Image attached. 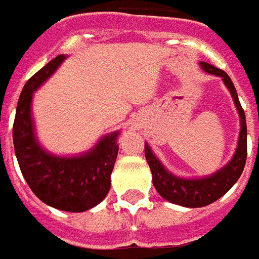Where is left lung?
Segmentation results:
<instances>
[{
    "label": "left lung",
    "mask_w": 259,
    "mask_h": 259,
    "mask_svg": "<svg viewBox=\"0 0 259 259\" xmlns=\"http://www.w3.org/2000/svg\"><path fill=\"white\" fill-rule=\"evenodd\" d=\"M201 69L206 73L218 76L223 80V84L230 91L233 98L234 107L237 109L240 118V133L237 147L234 150L232 159L225 166L208 176L202 178H182L172 174L165 168L159 158L152 152L148 143L144 144V154L151 169L152 183L157 189L159 195L176 205L186 206V208H201L209 205L212 202L219 200L222 195L228 193L233 185L239 180L243 174L247 158V124H245V115L243 108L240 105L237 91L234 89L233 81L230 80L229 74L206 62H200Z\"/></svg>",
    "instance_id": "left-lung-1"
}]
</instances>
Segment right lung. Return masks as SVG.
Segmentation results:
<instances>
[{"mask_svg":"<svg viewBox=\"0 0 259 259\" xmlns=\"http://www.w3.org/2000/svg\"><path fill=\"white\" fill-rule=\"evenodd\" d=\"M66 55H58L26 81L14 122V147L23 178L47 205L66 212H84L98 205L111 189V174L118 157L119 130L100 137L90 150L57 155L42 148L36 135L33 96Z\"/></svg>","mask_w":259,"mask_h":259,"instance_id":"add662e5","label":"right lung"}]
</instances>
